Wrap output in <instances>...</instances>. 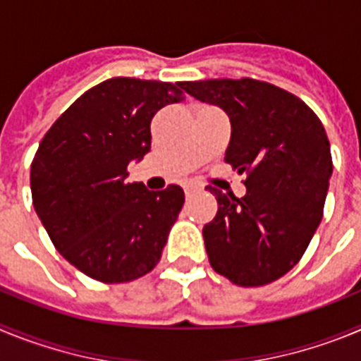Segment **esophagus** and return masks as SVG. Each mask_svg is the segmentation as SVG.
<instances>
[{
	"label": "esophagus",
	"instance_id": "esophagus-1",
	"mask_svg": "<svg viewBox=\"0 0 361 361\" xmlns=\"http://www.w3.org/2000/svg\"><path fill=\"white\" fill-rule=\"evenodd\" d=\"M200 190H202V188H200L197 183H186V184H184V193H186L188 197L193 195V193H197V191H200Z\"/></svg>",
	"mask_w": 361,
	"mask_h": 361
}]
</instances>
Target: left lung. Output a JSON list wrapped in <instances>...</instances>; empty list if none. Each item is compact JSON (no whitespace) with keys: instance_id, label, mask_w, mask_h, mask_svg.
<instances>
[{"instance_id":"8db88e82","label":"left lung","mask_w":361,"mask_h":361,"mask_svg":"<svg viewBox=\"0 0 361 361\" xmlns=\"http://www.w3.org/2000/svg\"><path fill=\"white\" fill-rule=\"evenodd\" d=\"M183 88L228 114L224 161L245 173V195L208 186L219 212L204 226L209 264L237 286L275 282L296 266L320 226L333 175L317 114L296 95L257 79L186 81Z\"/></svg>"}]
</instances>
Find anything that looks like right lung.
Masks as SVG:
<instances>
[{
	"label": "right lung",
	"mask_w": 361,
	"mask_h": 361,
	"mask_svg": "<svg viewBox=\"0 0 361 361\" xmlns=\"http://www.w3.org/2000/svg\"><path fill=\"white\" fill-rule=\"evenodd\" d=\"M184 101L183 85L111 78L75 99L44 133L30 166L32 202L56 250L104 283L157 266L184 191L126 183L152 146L149 123Z\"/></svg>",
	"instance_id": "right-lung-1"
}]
</instances>
